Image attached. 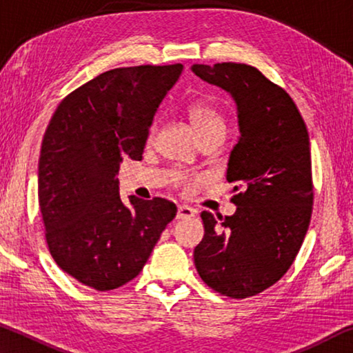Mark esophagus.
Masks as SVG:
<instances>
[{
  "instance_id": "1",
  "label": "esophagus",
  "mask_w": 353,
  "mask_h": 353,
  "mask_svg": "<svg viewBox=\"0 0 353 353\" xmlns=\"http://www.w3.org/2000/svg\"><path fill=\"white\" fill-rule=\"evenodd\" d=\"M196 214L194 208H191L188 205H179L177 208V219H188V218H193Z\"/></svg>"
}]
</instances>
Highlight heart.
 Segmentation results:
<instances>
[{
    "instance_id": "heart-1",
    "label": "heart",
    "mask_w": 353,
    "mask_h": 353,
    "mask_svg": "<svg viewBox=\"0 0 353 353\" xmlns=\"http://www.w3.org/2000/svg\"><path fill=\"white\" fill-rule=\"evenodd\" d=\"M187 115L191 126L194 128L199 139L213 132H225V124L219 113L212 105L204 103H193L187 107Z\"/></svg>"
}]
</instances>
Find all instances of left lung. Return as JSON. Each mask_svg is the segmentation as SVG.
<instances>
[{
  "label": "left lung",
  "mask_w": 353,
  "mask_h": 353,
  "mask_svg": "<svg viewBox=\"0 0 353 353\" xmlns=\"http://www.w3.org/2000/svg\"><path fill=\"white\" fill-rule=\"evenodd\" d=\"M191 71L234 98L240 139L227 163L236 212H202L194 248L201 279L219 294L244 299L283 277L301 249L313 205L312 155L294 101L246 63H194Z\"/></svg>",
  "instance_id": "1"
}]
</instances>
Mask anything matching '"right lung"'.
Wrapping results in <instances>:
<instances>
[{"label": "right lung", "mask_w": 353, "mask_h": 353, "mask_svg": "<svg viewBox=\"0 0 353 353\" xmlns=\"http://www.w3.org/2000/svg\"><path fill=\"white\" fill-rule=\"evenodd\" d=\"M183 70L115 68L83 83L52 115L39 160V204L52 259L98 291L139 276L177 207L119 198L123 157L141 160L155 112Z\"/></svg>", "instance_id": "right-lung-1"}]
</instances>
